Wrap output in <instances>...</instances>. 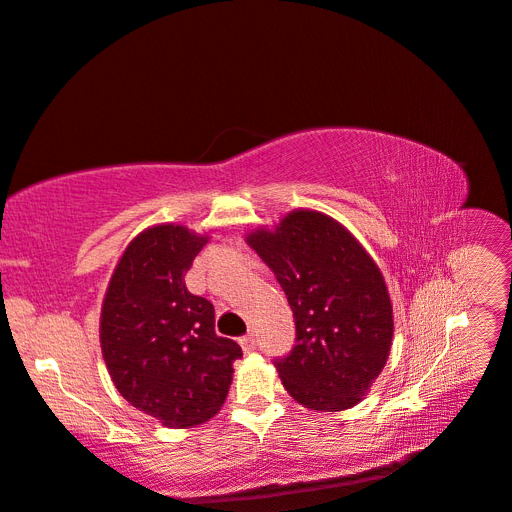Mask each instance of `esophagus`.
I'll return each mask as SVG.
<instances>
[{
  "label": "esophagus",
  "mask_w": 512,
  "mask_h": 512,
  "mask_svg": "<svg viewBox=\"0 0 512 512\" xmlns=\"http://www.w3.org/2000/svg\"><path fill=\"white\" fill-rule=\"evenodd\" d=\"M240 345H242L244 352H253V349L257 347V337H255V332H246L244 337L240 339Z\"/></svg>",
  "instance_id": "1"
}]
</instances>
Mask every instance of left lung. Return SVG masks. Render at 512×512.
I'll list each match as a JSON object with an SVG mask.
<instances>
[{
	"instance_id": "8db88e82",
	"label": "left lung",
	"mask_w": 512,
	"mask_h": 512,
	"mask_svg": "<svg viewBox=\"0 0 512 512\" xmlns=\"http://www.w3.org/2000/svg\"><path fill=\"white\" fill-rule=\"evenodd\" d=\"M248 246L281 283L296 321V345L274 360L285 390L321 412L354 407L382 373L392 345L384 276L360 242L330 216L287 214Z\"/></svg>"
}]
</instances>
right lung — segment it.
I'll return each mask as SVG.
<instances>
[{
  "label": "right lung",
  "instance_id": "1",
  "mask_svg": "<svg viewBox=\"0 0 512 512\" xmlns=\"http://www.w3.org/2000/svg\"><path fill=\"white\" fill-rule=\"evenodd\" d=\"M208 242L182 225H158L128 244L107 287L100 347L122 397L167 427H195L227 399L236 341L218 337L214 306L184 276Z\"/></svg>",
  "mask_w": 512,
  "mask_h": 512
}]
</instances>
